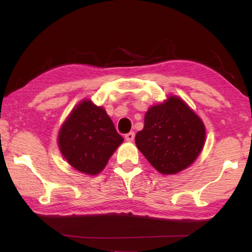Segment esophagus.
I'll return each mask as SVG.
<instances>
[{"label": "esophagus", "instance_id": "1", "mask_svg": "<svg viewBox=\"0 0 252 252\" xmlns=\"http://www.w3.org/2000/svg\"><path fill=\"white\" fill-rule=\"evenodd\" d=\"M133 138H135V132H133V131L128 132V133H126V135H125V139L127 141H132Z\"/></svg>", "mask_w": 252, "mask_h": 252}]
</instances>
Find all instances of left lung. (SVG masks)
<instances>
[{
    "instance_id": "left-lung-1",
    "label": "left lung",
    "mask_w": 252,
    "mask_h": 252,
    "mask_svg": "<svg viewBox=\"0 0 252 252\" xmlns=\"http://www.w3.org/2000/svg\"><path fill=\"white\" fill-rule=\"evenodd\" d=\"M204 141L203 122L176 95L149 107L143 129L135 137L139 151L164 175L190 166L202 151Z\"/></svg>"
}]
</instances>
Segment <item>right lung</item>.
Returning <instances> with one entry per match:
<instances>
[{"mask_svg": "<svg viewBox=\"0 0 252 252\" xmlns=\"http://www.w3.org/2000/svg\"><path fill=\"white\" fill-rule=\"evenodd\" d=\"M124 141L102 106L85 99L61 126L58 145L70 166L94 176L103 171L113 153Z\"/></svg>", "mask_w": 252, "mask_h": 252, "instance_id": "add662e5", "label": "right lung"}]
</instances>
